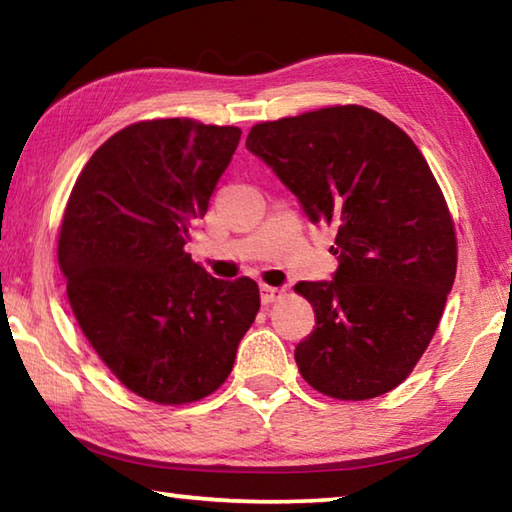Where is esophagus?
I'll list each match as a JSON object with an SVG mask.
<instances>
[{
	"instance_id": "obj_1",
	"label": "esophagus",
	"mask_w": 512,
	"mask_h": 512,
	"mask_svg": "<svg viewBox=\"0 0 512 512\" xmlns=\"http://www.w3.org/2000/svg\"><path fill=\"white\" fill-rule=\"evenodd\" d=\"M259 291H262V302H264V305H273V302L282 300L284 296H287V293H284V289L268 287V284H262V287H259Z\"/></svg>"
}]
</instances>
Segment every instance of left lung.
<instances>
[{
	"label": "left lung",
	"instance_id": "8db88e82",
	"mask_svg": "<svg viewBox=\"0 0 512 512\" xmlns=\"http://www.w3.org/2000/svg\"><path fill=\"white\" fill-rule=\"evenodd\" d=\"M311 223L336 228L332 282H298L316 327L296 345L300 375L336 400H370L409 377L456 275V235L418 146L391 119L334 106L250 128Z\"/></svg>",
	"mask_w": 512,
	"mask_h": 512
}]
</instances>
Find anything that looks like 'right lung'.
<instances>
[{"label":"right lung","mask_w":512,"mask_h":512,"mask_svg":"<svg viewBox=\"0 0 512 512\" xmlns=\"http://www.w3.org/2000/svg\"><path fill=\"white\" fill-rule=\"evenodd\" d=\"M239 137L140 121L94 151L69 196L58 239L69 305L112 375L151 402L214 393L259 311L255 280H216L185 253Z\"/></svg>","instance_id":"1"}]
</instances>
